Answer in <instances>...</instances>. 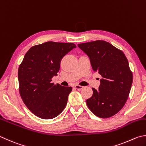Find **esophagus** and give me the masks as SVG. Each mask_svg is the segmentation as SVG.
Instances as JSON below:
<instances>
[{"mask_svg": "<svg viewBox=\"0 0 146 146\" xmlns=\"http://www.w3.org/2000/svg\"><path fill=\"white\" fill-rule=\"evenodd\" d=\"M75 88H76L77 90H82V88H83V86H79V85L76 84V85H75Z\"/></svg>", "mask_w": 146, "mask_h": 146, "instance_id": "34e87169", "label": "esophagus"}]
</instances>
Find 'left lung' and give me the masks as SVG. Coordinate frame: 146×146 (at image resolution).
<instances>
[{"instance_id":"8db88e82","label":"left lung","mask_w":146,"mask_h":146,"mask_svg":"<svg viewBox=\"0 0 146 146\" xmlns=\"http://www.w3.org/2000/svg\"><path fill=\"white\" fill-rule=\"evenodd\" d=\"M78 46L89 57L93 70L102 77L98 89L92 88V97L86 100L88 107L99 117L114 116L125 106L132 84L127 58L122 51L104 40Z\"/></svg>"}]
</instances>
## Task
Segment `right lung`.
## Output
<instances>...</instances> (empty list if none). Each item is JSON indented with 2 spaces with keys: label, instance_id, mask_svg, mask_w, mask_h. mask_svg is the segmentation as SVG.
<instances>
[{
  "label": "right lung",
  "instance_id": "1",
  "mask_svg": "<svg viewBox=\"0 0 146 146\" xmlns=\"http://www.w3.org/2000/svg\"><path fill=\"white\" fill-rule=\"evenodd\" d=\"M73 43L46 42L30 48L18 68L20 93L35 116L53 119L64 111L72 87L51 82L57 76L62 58L76 48Z\"/></svg>",
  "mask_w": 146,
  "mask_h": 146
}]
</instances>
